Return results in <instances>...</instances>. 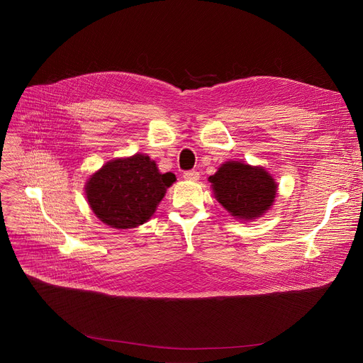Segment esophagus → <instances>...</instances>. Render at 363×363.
Masks as SVG:
<instances>
[{
  "instance_id": "34e87169",
  "label": "esophagus",
  "mask_w": 363,
  "mask_h": 363,
  "mask_svg": "<svg viewBox=\"0 0 363 363\" xmlns=\"http://www.w3.org/2000/svg\"><path fill=\"white\" fill-rule=\"evenodd\" d=\"M182 177L186 181H197L200 178V174H199V172H196V170H186V172H184Z\"/></svg>"
}]
</instances>
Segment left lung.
<instances>
[{
  "mask_svg": "<svg viewBox=\"0 0 363 363\" xmlns=\"http://www.w3.org/2000/svg\"><path fill=\"white\" fill-rule=\"evenodd\" d=\"M215 199L240 220H253L269 211L277 182L262 166L241 162L223 163L215 175L208 177Z\"/></svg>",
  "mask_w": 363,
  "mask_h": 363,
  "instance_id": "left-lung-1",
  "label": "left lung"
}]
</instances>
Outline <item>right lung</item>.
Masks as SVG:
<instances>
[{
  "mask_svg": "<svg viewBox=\"0 0 363 363\" xmlns=\"http://www.w3.org/2000/svg\"><path fill=\"white\" fill-rule=\"evenodd\" d=\"M175 175L160 174L155 160L137 152L107 162L86 181L85 193L91 211L106 225L129 230L145 223Z\"/></svg>",
  "mask_w": 363,
  "mask_h": 363,
  "instance_id": "1",
  "label": "right lung"
}]
</instances>
